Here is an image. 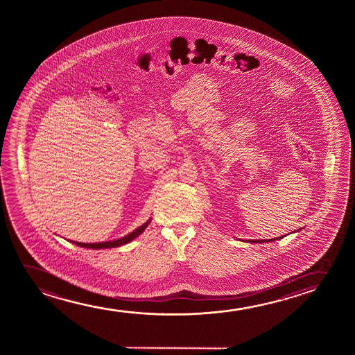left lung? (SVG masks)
<instances>
[{
	"label": "left lung",
	"mask_w": 355,
	"mask_h": 355,
	"mask_svg": "<svg viewBox=\"0 0 355 355\" xmlns=\"http://www.w3.org/2000/svg\"><path fill=\"white\" fill-rule=\"evenodd\" d=\"M285 235H282V236H279V238L277 239H268V240H246L248 243H269V241H274V240H280V239L284 238Z\"/></svg>",
	"instance_id": "1"
}]
</instances>
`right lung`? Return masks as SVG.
Segmentation results:
<instances>
[{"label": "right lung", "mask_w": 355, "mask_h": 355, "mask_svg": "<svg viewBox=\"0 0 355 355\" xmlns=\"http://www.w3.org/2000/svg\"><path fill=\"white\" fill-rule=\"evenodd\" d=\"M150 223V219L146 222V223L141 225L139 228H137L136 230H133L131 234H128L126 236H123L121 239H117V240H114V241H105V243H78V241H71V240H69L70 243H75V245H78L80 248H93V250H101V248H119V246H122V245H126V243L132 241L133 239H136L138 235H141L144 230H146V227L149 225Z\"/></svg>", "instance_id": "right-lung-1"}]
</instances>
